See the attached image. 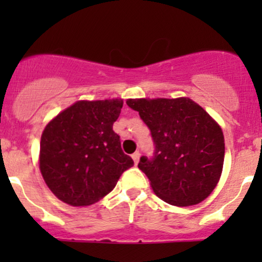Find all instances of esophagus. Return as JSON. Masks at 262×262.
<instances>
[{"instance_id":"1","label":"esophagus","mask_w":262,"mask_h":262,"mask_svg":"<svg viewBox=\"0 0 262 262\" xmlns=\"http://www.w3.org/2000/svg\"><path fill=\"white\" fill-rule=\"evenodd\" d=\"M132 158H133L134 164H135V165H138V162H139V158H140V152H139V151L134 152V154L132 155Z\"/></svg>"}]
</instances>
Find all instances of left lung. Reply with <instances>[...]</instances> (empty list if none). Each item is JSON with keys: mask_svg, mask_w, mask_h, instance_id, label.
<instances>
[{"mask_svg": "<svg viewBox=\"0 0 262 262\" xmlns=\"http://www.w3.org/2000/svg\"><path fill=\"white\" fill-rule=\"evenodd\" d=\"M154 140V155L141 156L138 167L152 191L166 203L193 206L212 193L224 162L222 128L188 97L128 100Z\"/></svg>", "mask_w": 262, "mask_h": 262, "instance_id": "1", "label": "left lung"}]
</instances>
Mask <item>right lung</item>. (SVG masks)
I'll return each instance as SVG.
<instances>
[{"instance_id": "obj_1", "label": "right lung", "mask_w": 262, "mask_h": 262, "mask_svg": "<svg viewBox=\"0 0 262 262\" xmlns=\"http://www.w3.org/2000/svg\"><path fill=\"white\" fill-rule=\"evenodd\" d=\"M123 101H79L48 123L40 140L39 167L62 202L93 204L116 187L134 165L113 132Z\"/></svg>"}]
</instances>
